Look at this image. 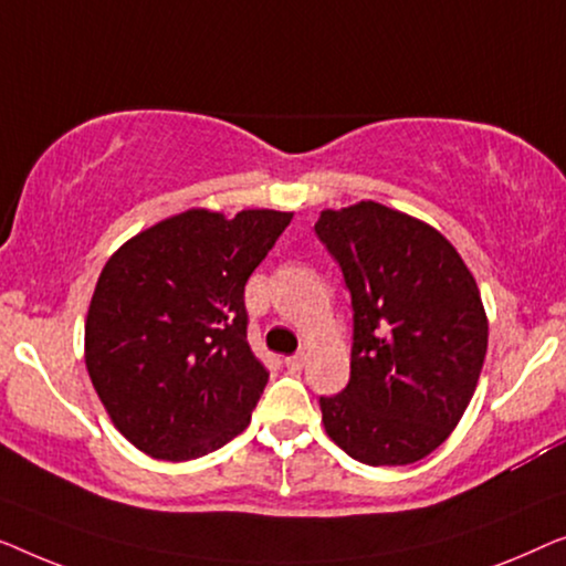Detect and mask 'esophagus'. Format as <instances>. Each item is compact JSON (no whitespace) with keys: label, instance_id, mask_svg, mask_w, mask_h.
<instances>
[{"label":"esophagus","instance_id":"34e87169","mask_svg":"<svg viewBox=\"0 0 566 566\" xmlns=\"http://www.w3.org/2000/svg\"><path fill=\"white\" fill-rule=\"evenodd\" d=\"M305 359H307L305 352H300V354H292V356H286L284 364L290 366V369H302V366H305Z\"/></svg>","mask_w":566,"mask_h":566}]
</instances>
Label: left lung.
Returning a JSON list of instances; mask_svg holds the SVG:
<instances>
[{"instance_id": "obj_1", "label": "left lung", "mask_w": 566, "mask_h": 566, "mask_svg": "<svg viewBox=\"0 0 566 566\" xmlns=\"http://www.w3.org/2000/svg\"><path fill=\"white\" fill-rule=\"evenodd\" d=\"M315 233L352 294V377L321 397L325 431L369 467L423 459L464 416L488 354V317L457 249L379 202L325 210Z\"/></svg>"}]
</instances>
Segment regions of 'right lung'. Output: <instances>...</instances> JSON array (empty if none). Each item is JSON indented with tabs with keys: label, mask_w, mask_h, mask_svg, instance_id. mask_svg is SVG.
Listing matches in <instances>:
<instances>
[{
	"label": "right lung",
	"mask_w": 566,
	"mask_h": 566,
	"mask_svg": "<svg viewBox=\"0 0 566 566\" xmlns=\"http://www.w3.org/2000/svg\"><path fill=\"white\" fill-rule=\"evenodd\" d=\"M290 220L189 210L130 238L102 269L86 369L135 449L187 461L249 426L269 371L249 346L243 292Z\"/></svg>",
	"instance_id": "add662e5"
}]
</instances>
